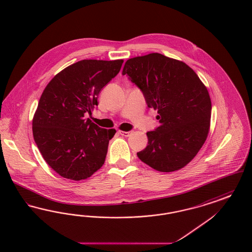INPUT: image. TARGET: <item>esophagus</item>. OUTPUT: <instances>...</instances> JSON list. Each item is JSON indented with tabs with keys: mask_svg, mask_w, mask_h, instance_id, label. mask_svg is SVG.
I'll list each match as a JSON object with an SVG mask.
<instances>
[{
	"mask_svg": "<svg viewBox=\"0 0 252 252\" xmlns=\"http://www.w3.org/2000/svg\"><path fill=\"white\" fill-rule=\"evenodd\" d=\"M120 133V135L122 136H125V137H128V136H130L132 134V131H119Z\"/></svg>",
	"mask_w": 252,
	"mask_h": 252,
	"instance_id": "esophagus-1",
	"label": "esophagus"
}]
</instances>
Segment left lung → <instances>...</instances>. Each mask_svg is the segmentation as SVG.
<instances>
[{
  "instance_id": "obj_1",
  "label": "left lung",
  "mask_w": 252,
  "mask_h": 252,
  "mask_svg": "<svg viewBox=\"0 0 252 252\" xmlns=\"http://www.w3.org/2000/svg\"><path fill=\"white\" fill-rule=\"evenodd\" d=\"M158 110L160 126L146 133L148 144L139 158L159 172L187 165L202 147L210 129L208 90L187 64L158 53L127 60L123 69Z\"/></svg>"
}]
</instances>
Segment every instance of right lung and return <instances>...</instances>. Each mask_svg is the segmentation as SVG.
<instances>
[{
    "label": "right lung",
    "mask_w": 252,
    "mask_h": 252,
    "mask_svg": "<svg viewBox=\"0 0 252 252\" xmlns=\"http://www.w3.org/2000/svg\"><path fill=\"white\" fill-rule=\"evenodd\" d=\"M124 60H80L59 72L40 96L33 136L49 166L72 180L90 178L103 166L115 129L99 127L92 114L101 90L114 78Z\"/></svg>",
    "instance_id": "add662e5"
}]
</instances>
